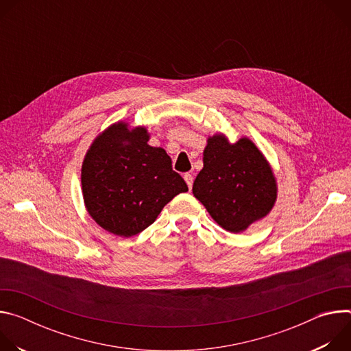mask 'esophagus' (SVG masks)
Listing matches in <instances>:
<instances>
[{"instance_id": "obj_1", "label": "esophagus", "mask_w": 351, "mask_h": 351, "mask_svg": "<svg viewBox=\"0 0 351 351\" xmlns=\"http://www.w3.org/2000/svg\"><path fill=\"white\" fill-rule=\"evenodd\" d=\"M183 178H184V180H186V183L189 186V190H191V187H193V176L190 173H184Z\"/></svg>"}]
</instances>
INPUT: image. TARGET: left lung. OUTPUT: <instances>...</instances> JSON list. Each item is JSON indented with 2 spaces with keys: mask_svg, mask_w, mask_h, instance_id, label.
<instances>
[{
  "mask_svg": "<svg viewBox=\"0 0 351 351\" xmlns=\"http://www.w3.org/2000/svg\"><path fill=\"white\" fill-rule=\"evenodd\" d=\"M203 164L193 194L221 228L240 233L272 211L276 178L253 140L241 136L230 143L223 133L208 136Z\"/></svg>",
  "mask_w": 351,
  "mask_h": 351,
  "instance_id": "left-lung-1",
  "label": "left lung"
}]
</instances>
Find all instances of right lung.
Returning a JSON list of instances; mask_svg holds the SVG:
<instances>
[{"label": "right lung", "mask_w": 351, "mask_h": 351, "mask_svg": "<svg viewBox=\"0 0 351 351\" xmlns=\"http://www.w3.org/2000/svg\"><path fill=\"white\" fill-rule=\"evenodd\" d=\"M145 126L119 121L93 140L82 164L88 215L107 232L132 237L152 225L187 184L161 147L148 144Z\"/></svg>", "instance_id": "1"}]
</instances>
